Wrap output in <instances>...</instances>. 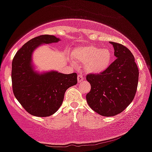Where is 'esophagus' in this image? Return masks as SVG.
I'll return each mask as SVG.
<instances>
[{
  "mask_svg": "<svg viewBox=\"0 0 152 152\" xmlns=\"http://www.w3.org/2000/svg\"><path fill=\"white\" fill-rule=\"evenodd\" d=\"M77 79H78V82L79 83L84 81V76H83V75L82 74H78Z\"/></svg>",
  "mask_w": 152,
  "mask_h": 152,
  "instance_id": "34e87169",
  "label": "esophagus"
}]
</instances>
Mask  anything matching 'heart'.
<instances>
[{
    "label": "heart",
    "instance_id": "heart-1",
    "mask_svg": "<svg viewBox=\"0 0 152 152\" xmlns=\"http://www.w3.org/2000/svg\"><path fill=\"white\" fill-rule=\"evenodd\" d=\"M71 58L76 62L84 63V69L87 72L100 73L110 67L113 61V53L109 48L87 45L74 49Z\"/></svg>",
    "mask_w": 152,
    "mask_h": 152
}]
</instances>
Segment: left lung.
I'll list each match as a JSON object with an SVG mask.
<instances>
[{"label":"left lung","instance_id":"obj_1","mask_svg":"<svg viewBox=\"0 0 152 152\" xmlns=\"http://www.w3.org/2000/svg\"><path fill=\"white\" fill-rule=\"evenodd\" d=\"M110 43L115 61L103 72L86 76L91 84L86 102L93 110L106 117L122 113L131 104L136 95L139 75L131 52L119 43Z\"/></svg>","mask_w":152,"mask_h":152}]
</instances>
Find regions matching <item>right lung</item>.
<instances>
[{
    "instance_id": "right-lung-1",
    "label": "right lung",
    "mask_w": 152,
    "mask_h": 152,
    "mask_svg": "<svg viewBox=\"0 0 152 152\" xmlns=\"http://www.w3.org/2000/svg\"><path fill=\"white\" fill-rule=\"evenodd\" d=\"M53 35L44 34L30 39L21 47L12 61L11 80L15 97L29 114L48 117L54 114L62 104L64 94L77 84V74H63L50 71L42 74L34 72L31 54L41 44L58 42Z\"/></svg>"
}]
</instances>
